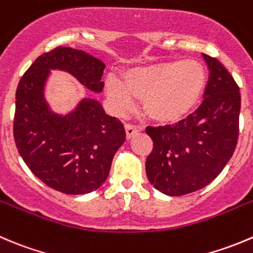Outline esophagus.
<instances>
[{
    "label": "esophagus",
    "mask_w": 253,
    "mask_h": 253,
    "mask_svg": "<svg viewBox=\"0 0 253 253\" xmlns=\"http://www.w3.org/2000/svg\"><path fill=\"white\" fill-rule=\"evenodd\" d=\"M125 129H126V134H127V138H132L133 136H136L137 133H138L139 131H141V128L137 126H134V125H131V124H127L126 126H125Z\"/></svg>",
    "instance_id": "1"
}]
</instances>
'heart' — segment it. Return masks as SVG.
Instances as JSON below:
<instances>
[{
    "instance_id": "heart-1",
    "label": "heart",
    "mask_w": 253,
    "mask_h": 253,
    "mask_svg": "<svg viewBox=\"0 0 253 253\" xmlns=\"http://www.w3.org/2000/svg\"><path fill=\"white\" fill-rule=\"evenodd\" d=\"M207 84V74L199 61L185 59L127 70L124 83L106 79V95L119 111L142 99V109L159 122H174L197 105Z\"/></svg>"
}]
</instances>
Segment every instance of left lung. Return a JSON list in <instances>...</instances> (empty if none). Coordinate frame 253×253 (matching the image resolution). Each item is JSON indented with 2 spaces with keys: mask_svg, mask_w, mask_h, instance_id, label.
I'll return each mask as SVG.
<instances>
[{
  "mask_svg": "<svg viewBox=\"0 0 253 253\" xmlns=\"http://www.w3.org/2000/svg\"><path fill=\"white\" fill-rule=\"evenodd\" d=\"M209 69L203 104L175 125L147 127L153 151L146 161L149 183L180 197L211 183L234 154L239 137L241 95L217 59L202 54Z\"/></svg>",
  "mask_w": 253,
  "mask_h": 253,
  "instance_id": "1",
  "label": "left lung"
}]
</instances>
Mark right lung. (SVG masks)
Listing matches in <instances>:
<instances>
[{
    "instance_id": "add662e5",
    "label": "right lung",
    "mask_w": 253,
    "mask_h": 253,
    "mask_svg": "<svg viewBox=\"0 0 253 253\" xmlns=\"http://www.w3.org/2000/svg\"><path fill=\"white\" fill-rule=\"evenodd\" d=\"M104 69L101 60L85 51L58 46L38 56L17 87V149L37 178L64 194H87L105 183L126 132L92 97L80 99L67 114L55 112L46 101V85L51 70H60L90 91L101 92Z\"/></svg>"
}]
</instances>
